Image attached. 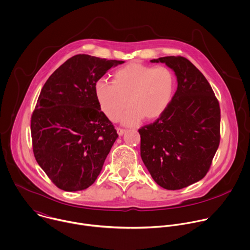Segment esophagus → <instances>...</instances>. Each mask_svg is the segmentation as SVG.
I'll return each mask as SVG.
<instances>
[{"label": "esophagus", "mask_w": 250, "mask_h": 250, "mask_svg": "<svg viewBox=\"0 0 250 250\" xmlns=\"http://www.w3.org/2000/svg\"><path fill=\"white\" fill-rule=\"evenodd\" d=\"M116 131H117V134L119 136H123V134L125 133V130L122 129V128H116Z\"/></svg>", "instance_id": "34e87169"}]
</instances>
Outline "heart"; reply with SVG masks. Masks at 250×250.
I'll use <instances>...</instances> for the list:
<instances>
[{
	"mask_svg": "<svg viewBox=\"0 0 250 250\" xmlns=\"http://www.w3.org/2000/svg\"><path fill=\"white\" fill-rule=\"evenodd\" d=\"M174 88L175 77L168 67L132 62L113 73L112 83L99 81L95 95L102 112L110 121H117L129 104L122 123L134 125L142 118L159 117L168 107Z\"/></svg>",
	"mask_w": 250,
	"mask_h": 250,
	"instance_id": "obj_1",
	"label": "heart"
}]
</instances>
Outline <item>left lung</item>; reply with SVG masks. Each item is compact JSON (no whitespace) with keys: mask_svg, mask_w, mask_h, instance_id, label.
<instances>
[{"mask_svg":"<svg viewBox=\"0 0 250 250\" xmlns=\"http://www.w3.org/2000/svg\"><path fill=\"white\" fill-rule=\"evenodd\" d=\"M177 77V91L152 124L142 127L141 157L154 182L180 189L208 172L220 143V106L203 74L183 57H163Z\"/></svg>","mask_w":250,"mask_h":250,"instance_id":"left-lung-1","label":"left lung"}]
</instances>
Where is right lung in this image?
I'll list each match as a JSON object with an SVG mask.
<instances>
[{
	"label": "right lung",
	"instance_id": "right-lung-1",
	"mask_svg": "<svg viewBox=\"0 0 250 250\" xmlns=\"http://www.w3.org/2000/svg\"><path fill=\"white\" fill-rule=\"evenodd\" d=\"M124 62L77 55L45 83L31 117L33 152L61 189H85L100 175L118 135L100 108L95 86Z\"/></svg>",
	"mask_w": 250,
	"mask_h": 250
}]
</instances>
